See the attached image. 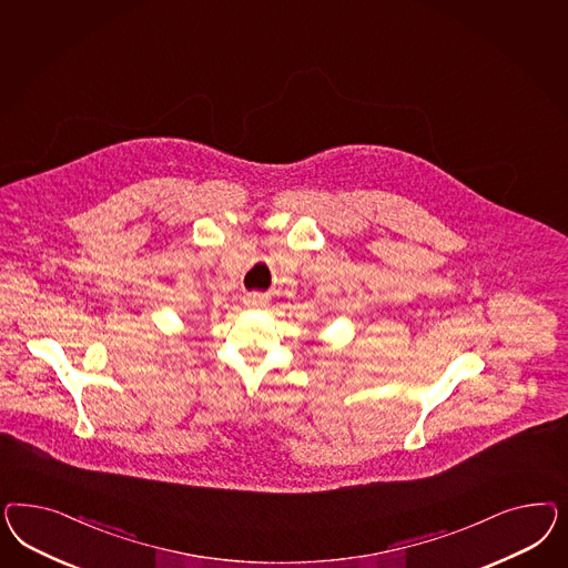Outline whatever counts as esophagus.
Segmentation results:
<instances>
[{"mask_svg": "<svg viewBox=\"0 0 568 568\" xmlns=\"http://www.w3.org/2000/svg\"><path fill=\"white\" fill-rule=\"evenodd\" d=\"M243 304L252 310L264 308V306H266V297L260 295V293H250V295H245Z\"/></svg>", "mask_w": 568, "mask_h": 568, "instance_id": "34e87169", "label": "esophagus"}]
</instances>
